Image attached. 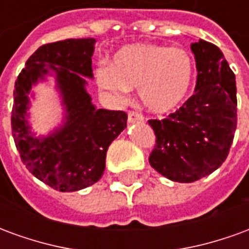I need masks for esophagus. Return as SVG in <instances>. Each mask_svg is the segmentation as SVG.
Returning <instances> with one entry per match:
<instances>
[{
  "label": "esophagus",
  "mask_w": 249,
  "mask_h": 249,
  "mask_svg": "<svg viewBox=\"0 0 249 249\" xmlns=\"http://www.w3.org/2000/svg\"><path fill=\"white\" fill-rule=\"evenodd\" d=\"M142 120H144V117H142L140 113H137V112H129V113H128V123H129V124L141 123Z\"/></svg>",
  "instance_id": "esophagus-1"
}]
</instances>
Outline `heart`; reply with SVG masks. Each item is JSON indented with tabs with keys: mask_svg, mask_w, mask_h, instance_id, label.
Listing matches in <instances>:
<instances>
[{
	"mask_svg": "<svg viewBox=\"0 0 249 249\" xmlns=\"http://www.w3.org/2000/svg\"><path fill=\"white\" fill-rule=\"evenodd\" d=\"M100 89L116 101H124L130 89L139 88L142 105L153 113H168L183 103L192 87L195 65L183 48L157 44L124 46L112 66L96 71Z\"/></svg>",
	"mask_w": 249,
	"mask_h": 249,
	"instance_id": "b5f03b06",
	"label": "heart"
}]
</instances>
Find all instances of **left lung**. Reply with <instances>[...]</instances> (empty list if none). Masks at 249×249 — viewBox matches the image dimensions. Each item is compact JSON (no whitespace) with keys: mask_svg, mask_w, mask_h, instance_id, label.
<instances>
[{"mask_svg":"<svg viewBox=\"0 0 249 249\" xmlns=\"http://www.w3.org/2000/svg\"><path fill=\"white\" fill-rule=\"evenodd\" d=\"M191 51L197 69L195 93L168 119L148 121L156 135L149 164L178 183L214 172L228 156L237 125L235 74L223 52L204 40Z\"/></svg>","mask_w":249,"mask_h":249,"instance_id":"left-lung-1","label":"left lung"}]
</instances>
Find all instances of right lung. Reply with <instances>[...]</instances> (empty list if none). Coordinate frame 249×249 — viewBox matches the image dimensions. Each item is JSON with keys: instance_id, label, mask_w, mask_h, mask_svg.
Here are the masks:
<instances>
[{"instance_id": "1", "label": "right lung", "mask_w": 249, "mask_h": 249, "mask_svg": "<svg viewBox=\"0 0 249 249\" xmlns=\"http://www.w3.org/2000/svg\"><path fill=\"white\" fill-rule=\"evenodd\" d=\"M94 44V38H69L40 46L14 85L12 133L21 160L33 176L60 192L97 183L109 145L126 128L128 114L97 109L87 92ZM46 75L56 80L64 117L49 135L37 136L29 123V94Z\"/></svg>"}]
</instances>
